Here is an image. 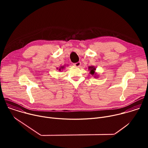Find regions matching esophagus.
<instances>
[{"label": "esophagus", "instance_id": "34e87169", "mask_svg": "<svg viewBox=\"0 0 148 148\" xmlns=\"http://www.w3.org/2000/svg\"><path fill=\"white\" fill-rule=\"evenodd\" d=\"M81 62H76V63H74V66H75V67H79L81 66Z\"/></svg>", "mask_w": 148, "mask_h": 148}]
</instances>
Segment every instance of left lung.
<instances>
[{
    "mask_svg": "<svg viewBox=\"0 0 148 148\" xmlns=\"http://www.w3.org/2000/svg\"><path fill=\"white\" fill-rule=\"evenodd\" d=\"M88 70L90 71V74H91L92 75H94V77L95 78H97L98 76L95 70H96V67L93 66H88Z\"/></svg>",
    "mask_w": 148,
    "mask_h": 148,
    "instance_id": "8db88e82",
    "label": "left lung"
}]
</instances>
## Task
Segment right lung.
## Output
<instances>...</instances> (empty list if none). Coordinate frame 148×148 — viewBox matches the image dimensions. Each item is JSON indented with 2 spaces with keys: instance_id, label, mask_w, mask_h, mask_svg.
<instances>
[{
  "instance_id": "1",
  "label": "right lung",
  "mask_w": 148,
  "mask_h": 148,
  "mask_svg": "<svg viewBox=\"0 0 148 148\" xmlns=\"http://www.w3.org/2000/svg\"><path fill=\"white\" fill-rule=\"evenodd\" d=\"M65 66H61L59 68H57V70H58V71H61V70H62L63 69L65 68Z\"/></svg>"
}]
</instances>
